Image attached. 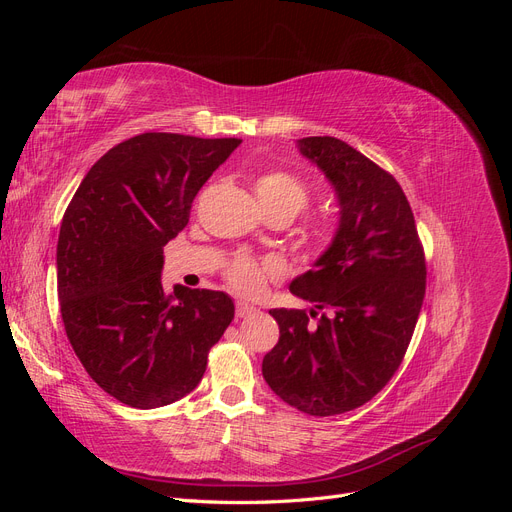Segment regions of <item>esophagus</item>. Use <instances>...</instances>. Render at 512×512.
<instances>
[{"label":"esophagus","instance_id":"1","mask_svg":"<svg viewBox=\"0 0 512 512\" xmlns=\"http://www.w3.org/2000/svg\"><path fill=\"white\" fill-rule=\"evenodd\" d=\"M258 312V309L245 301H237V318H250Z\"/></svg>","mask_w":512,"mask_h":512}]
</instances>
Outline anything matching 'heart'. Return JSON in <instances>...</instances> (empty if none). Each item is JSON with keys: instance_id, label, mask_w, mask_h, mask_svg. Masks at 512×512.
<instances>
[{"instance_id": "obj_1", "label": "heart", "mask_w": 512, "mask_h": 512, "mask_svg": "<svg viewBox=\"0 0 512 512\" xmlns=\"http://www.w3.org/2000/svg\"><path fill=\"white\" fill-rule=\"evenodd\" d=\"M254 192L260 207L265 211H288L290 215L301 213L309 203L307 185L286 170H262L254 179ZM275 267L271 262H256L252 258L239 256L226 267V277L232 288L243 294H256L265 286L267 275Z\"/></svg>"}]
</instances>
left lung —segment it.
Segmentation results:
<instances>
[{
	"instance_id": "8db88e82",
	"label": "left lung",
	"mask_w": 512,
	"mask_h": 512,
	"mask_svg": "<svg viewBox=\"0 0 512 512\" xmlns=\"http://www.w3.org/2000/svg\"><path fill=\"white\" fill-rule=\"evenodd\" d=\"M297 147L333 185L339 224L314 269L290 282L292 294L314 303L309 314L269 312L280 339L262 376L288 406L335 416L367 404L401 365L425 299V254L393 175L333 136Z\"/></svg>"
}]
</instances>
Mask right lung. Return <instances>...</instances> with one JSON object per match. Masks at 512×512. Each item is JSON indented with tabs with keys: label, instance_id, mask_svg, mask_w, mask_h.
Here are the masks:
<instances>
[{
	"label": "right lung",
	"instance_id": "obj_1",
	"mask_svg": "<svg viewBox=\"0 0 512 512\" xmlns=\"http://www.w3.org/2000/svg\"><path fill=\"white\" fill-rule=\"evenodd\" d=\"M239 138L145 132L89 168L64 213L57 294L85 371L121 404L151 410L194 391L235 318L226 292L162 286L164 245Z\"/></svg>",
	"mask_w": 512,
	"mask_h": 512
}]
</instances>
